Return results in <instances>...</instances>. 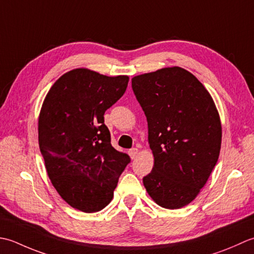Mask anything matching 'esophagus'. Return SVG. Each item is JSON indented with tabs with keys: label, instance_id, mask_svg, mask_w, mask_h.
<instances>
[{
	"label": "esophagus",
	"instance_id": "34e87169",
	"mask_svg": "<svg viewBox=\"0 0 254 254\" xmlns=\"http://www.w3.org/2000/svg\"><path fill=\"white\" fill-rule=\"evenodd\" d=\"M128 153H129V156H130V158H131V159H134V158L137 157V154H138V149H137V148H131V149H129Z\"/></svg>",
	"mask_w": 254,
	"mask_h": 254
}]
</instances>
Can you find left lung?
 <instances>
[{"mask_svg":"<svg viewBox=\"0 0 254 254\" xmlns=\"http://www.w3.org/2000/svg\"><path fill=\"white\" fill-rule=\"evenodd\" d=\"M131 86L154 157L144 188L159 206L181 208L198 195L218 160V111L205 86L180 66L133 76Z\"/></svg>","mask_w":254,"mask_h":254,"instance_id":"1","label":"left lung"}]
</instances>
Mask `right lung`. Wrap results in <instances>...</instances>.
<instances>
[{
	"instance_id": "1",
	"label": "right lung",
	"mask_w": 254,
	"mask_h": 254,
	"mask_svg": "<svg viewBox=\"0 0 254 254\" xmlns=\"http://www.w3.org/2000/svg\"><path fill=\"white\" fill-rule=\"evenodd\" d=\"M127 75L107 76L74 69L51 86L41 106L38 141L57 192L84 213L111 203L128 154L112 146L105 111L125 93Z\"/></svg>"
}]
</instances>
